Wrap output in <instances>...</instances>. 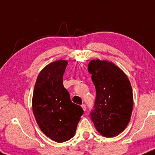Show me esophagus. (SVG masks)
Returning <instances> with one entry per match:
<instances>
[{
    "label": "esophagus",
    "mask_w": 155,
    "mask_h": 155,
    "mask_svg": "<svg viewBox=\"0 0 155 155\" xmlns=\"http://www.w3.org/2000/svg\"><path fill=\"white\" fill-rule=\"evenodd\" d=\"M81 107H82V108H83V110H84V111L86 110V105H85V104H83V105H81Z\"/></svg>",
    "instance_id": "34e87169"
}]
</instances>
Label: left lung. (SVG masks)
Wrapping results in <instances>:
<instances>
[{
	"label": "left lung",
	"mask_w": 155,
	"mask_h": 155,
	"mask_svg": "<svg viewBox=\"0 0 155 155\" xmlns=\"http://www.w3.org/2000/svg\"><path fill=\"white\" fill-rule=\"evenodd\" d=\"M88 70L97 93L91 119L101 135L115 137L127 127L133 111L129 79L121 69L107 61L91 60Z\"/></svg>",
	"instance_id": "obj_1"
}]
</instances>
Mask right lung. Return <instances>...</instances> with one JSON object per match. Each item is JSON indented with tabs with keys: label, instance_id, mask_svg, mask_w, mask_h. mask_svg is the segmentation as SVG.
I'll return each instance as SVG.
<instances>
[{
	"label": "right lung",
	"instance_id": "1",
	"mask_svg": "<svg viewBox=\"0 0 155 155\" xmlns=\"http://www.w3.org/2000/svg\"><path fill=\"white\" fill-rule=\"evenodd\" d=\"M67 61L52 62L40 72L32 99L34 115L40 130L58 143L74 136L83 114L80 105L73 103L64 87L63 76Z\"/></svg>",
	"mask_w": 155,
	"mask_h": 155
}]
</instances>
